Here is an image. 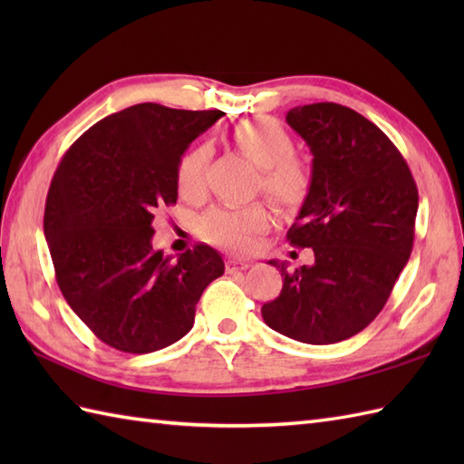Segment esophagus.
Instances as JSON below:
<instances>
[{
    "label": "esophagus",
    "mask_w": 464,
    "mask_h": 464,
    "mask_svg": "<svg viewBox=\"0 0 464 464\" xmlns=\"http://www.w3.org/2000/svg\"><path fill=\"white\" fill-rule=\"evenodd\" d=\"M225 267H227V271H229V273H233V271H245V269L251 267V261H247V259H227Z\"/></svg>",
    "instance_id": "34e87169"
}]
</instances>
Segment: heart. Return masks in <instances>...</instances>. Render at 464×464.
<instances>
[{"mask_svg": "<svg viewBox=\"0 0 464 464\" xmlns=\"http://www.w3.org/2000/svg\"><path fill=\"white\" fill-rule=\"evenodd\" d=\"M229 141L259 167V187L269 199L293 209L311 191V169L295 157V141L289 131L267 117H255L237 123L229 131ZM211 151L207 145H195L181 155L175 169L177 191L187 201H199L205 193V169ZM269 211L263 203L221 205L201 217L199 231L207 241L233 251L251 247L255 235L269 227Z\"/></svg>", "mask_w": 464, "mask_h": 464, "instance_id": "heart-1", "label": "heart"}]
</instances>
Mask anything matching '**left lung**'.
<instances>
[{
	"instance_id": "1",
	"label": "left lung",
	"mask_w": 464,
	"mask_h": 464,
	"mask_svg": "<svg viewBox=\"0 0 464 464\" xmlns=\"http://www.w3.org/2000/svg\"><path fill=\"white\" fill-rule=\"evenodd\" d=\"M287 123L313 153L311 191L287 239L313 265L281 271L263 321L285 337L331 344L377 317L411 257L419 191L407 161L367 117L339 103L293 107Z\"/></svg>"
}]
</instances>
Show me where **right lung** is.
<instances>
[{"instance_id": "add662e5", "label": "right lung", "mask_w": 464, "mask_h": 464, "mask_svg": "<svg viewBox=\"0 0 464 464\" xmlns=\"http://www.w3.org/2000/svg\"><path fill=\"white\" fill-rule=\"evenodd\" d=\"M223 115L131 105L90 127L57 167L44 215L55 279L117 351L153 353L185 337L205 287L225 271L209 245L177 257L151 245L153 213L177 201V163Z\"/></svg>"}]
</instances>
